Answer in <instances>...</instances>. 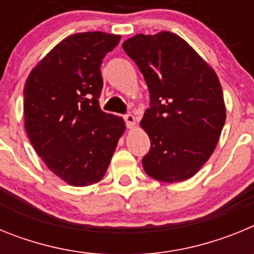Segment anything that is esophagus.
I'll use <instances>...</instances> for the list:
<instances>
[{"label": "esophagus", "instance_id": "34e87169", "mask_svg": "<svg viewBox=\"0 0 254 254\" xmlns=\"http://www.w3.org/2000/svg\"><path fill=\"white\" fill-rule=\"evenodd\" d=\"M125 121L126 123H127V127H128V128H133L134 126H136V120H134V117L132 116V114L125 116Z\"/></svg>", "mask_w": 254, "mask_h": 254}]
</instances>
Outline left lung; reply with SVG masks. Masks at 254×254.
Here are the masks:
<instances>
[{
    "label": "left lung",
    "instance_id": "8db88e82",
    "mask_svg": "<svg viewBox=\"0 0 254 254\" xmlns=\"http://www.w3.org/2000/svg\"><path fill=\"white\" fill-rule=\"evenodd\" d=\"M122 47L140 68L151 99L140 122L150 138L143 169L165 183L192 178L216 149L226 120L215 69L167 30L134 35Z\"/></svg>",
    "mask_w": 254,
    "mask_h": 254
}]
</instances>
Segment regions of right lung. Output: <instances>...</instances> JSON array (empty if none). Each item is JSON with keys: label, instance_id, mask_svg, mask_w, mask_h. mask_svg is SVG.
<instances>
[{"label": "right lung", "instance_id": "add662e5", "mask_svg": "<svg viewBox=\"0 0 254 254\" xmlns=\"http://www.w3.org/2000/svg\"><path fill=\"white\" fill-rule=\"evenodd\" d=\"M121 35L103 31L64 38L31 69L24 86V125L48 169L73 187L102 181L123 118L100 109L103 58Z\"/></svg>", "mask_w": 254, "mask_h": 254}]
</instances>
